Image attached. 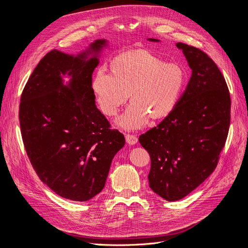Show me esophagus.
<instances>
[{
    "label": "esophagus",
    "instance_id": "1",
    "mask_svg": "<svg viewBox=\"0 0 248 248\" xmlns=\"http://www.w3.org/2000/svg\"><path fill=\"white\" fill-rule=\"evenodd\" d=\"M125 140L127 144L129 145H133L137 142V137L134 135V134H125Z\"/></svg>",
    "mask_w": 248,
    "mask_h": 248
}]
</instances>
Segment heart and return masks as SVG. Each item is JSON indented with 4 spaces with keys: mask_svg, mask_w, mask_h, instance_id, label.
<instances>
[{
    "mask_svg": "<svg viewBox=\"0 0 248 248\" xmlns=\"http://www.w3.org/2000/svg\"><path fill=\"white\" fill-rule=\"evenodd\" d=\"M111 73L100 69L91 87L102 113L114 117L127 99L132 101L119 124L125 129L144 126L150 116L162 119L178 104L186 83L184 68L158 56L137 50L117 56L110 63Z\"/></svg>",
    "mask_w": 248,
    "mask_h": 248,
    "instance_id": "obj_1",
    "label": "heart"
}]
</instances>
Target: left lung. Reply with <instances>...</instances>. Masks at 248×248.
I'll list each match as a JSON object with an SVG mask.
<instances>
[{"mask_svg": "<svg viewBox=\"0 0 248 248\" xmlns=\"http://www.w3.org/2000/svg\"><path fill=\"white\" fill-rule=\"evenodd\" d=\"M176 47L192 69L190 80L173 111L138 139L151 159L149 186L168 201L184 198L214 171L231 124L230 91L217 64L196 47Z\"/></svg>", "mask_w": 248, "mask_h": 248, "instance_id": "1", "label": "left lung"}]
</instances>
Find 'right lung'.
<instances>
[{"mask_svg": "<svg viewBox=\"0 0 248 248\" xmlns=\"http://www.w3.org/2000/svg\"><path fill=\"white\" fill-rule=\"evenodd\" d=\"M103 45L105 40H97L90 48L97 52ZM85 58L47 53L22 90L18 114L34 170L54 192L74 201H87L104 188L125 142L96 107L91 82L99 62ZM66 72L73 78L68 87L60 78Z\"/></svg>", "mask_w": 248, "mask_h": 248, "instance_id": "obj_1", "label": "right lung"}]
</instances>
